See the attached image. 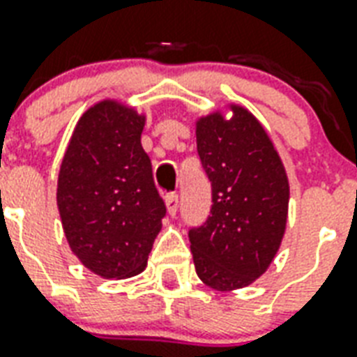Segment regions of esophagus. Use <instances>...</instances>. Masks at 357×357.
<instances>
[{
    "instance_id": "esophagus-1",
    "label": "esophagus",
    "mask_w": 357,
    "mask_h": 357,
    "mask_svg": "<svg viewBox=\"0 0 357 357\" xmlns=\"http://www.w3.org/2000/svg\"><path fill=\"white\" fill-rule=\"evenodd\" d=\"M165 202H167L168 215H170V217H174V215H176V211H178V195H168Z\"/></svg>"
}]
</instances>
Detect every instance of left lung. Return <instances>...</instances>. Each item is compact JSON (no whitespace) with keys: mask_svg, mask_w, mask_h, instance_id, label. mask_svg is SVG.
I'll list each match as a JSON object with an SVG mask.
<instances>
[{"mask_svg":"<svg viewBox=\"0 0 357 357\" xmlns=\"http://www.w3.org/2000/svg\"><path fill=\"white\" fill-rule=\"evenodd\" d=\"M200 116L197 148L211 181V215L189 232L197 275L232 292L257 281L273 262L287 230L290 183L281 155L257 116L228 102Z\"/></svg>","mask_w":357,"mask_h":357,"instance_id":"8db88e82","label":"left lung"}]
</instances>
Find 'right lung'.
<instances>
[{"label":"right lung","instance_id":"obj_1","mask_svg":"<svg viewBox=\"0 0 357 357\" xmlns=\"http://www.w3.org/2000/svg\"><path fill=\"white\" fill-rule=\"evenodd\" d=\"M144 125L135 106L99 100L76 121L59 167L56 200L67 243L102 279L142 273L167 213L140 142Z\"/></svg>","mask_w":357,"mask_h":357}]
</instances>
